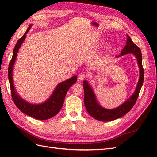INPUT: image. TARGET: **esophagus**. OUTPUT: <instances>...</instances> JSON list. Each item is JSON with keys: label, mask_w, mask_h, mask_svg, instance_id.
<instances>
[{"label": "esophagus", "mask_w": 157, "mask_h": 157, "mask_svg": "<svg viewBox=\"0 0 157 157\" xmlns=\"http://www.w3.org/2000/svg\"><path fill=\"white\" fill-rule=\"evenodd\" d=\"M87 77V75L85 73H80L78 75V78L80 80H83Z\"/></svg>", "instance_id": "obj_1"}]
</instances>
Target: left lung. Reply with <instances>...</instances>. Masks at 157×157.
<instances>
[{"label": "left lung", "instance_id": "8db88e82", "mask_svg": "<svg viewBox=\"0 0 157 157\" xmlns=\"http://www.w3.org/2000/svg\"><path fill=\"white\" fill-rule=\"evenodd\" d=\"M126 54H134L137 59V63L140 67V79L136 91L134 94L128 100L118 107L114 109H106L101 107L96 100V96L92 89L90 86L88 82L84 80L83 87L84 91V105L88 113L95 119L100 121H111L117 119L126 115L134 106L139 96L141 88L144 83V70L142 65V56L141 50L136 46L130 37L127 35L126 45L122 50L120 56Z\"/></svg>", "mask_w": 157, "mask_h": 157}]
</instances>
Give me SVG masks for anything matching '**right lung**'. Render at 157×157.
Here are the masks:
<instances>
[{
    "label": "right lung",
    "mask_w": 157,
    "mask_h": 157,
    "mask_svg": "<svg viewBox=\"0 0 157 157\" xmlns=\"http://www.w3.org/2000/svg\"><path fill=\"white\" fill-rule=\"evenodd\" d=\"M31 27V25L28 27L25 34L17 40L13 48L12 58L10 61V63H9L8 74L11 90V96L15 105L21 112L38 120H47L56 115L59 112L60 109L63 105L66 94H67L69 88L77 82V76H73V77L59 84L48 100L44 103L40 104V105H35V104L27 103L18 96L15 89H14L13 84V66L15 63L18 50L20 48L23 40H25L27 33L29 31Z\"/></svg>",
    "instance_id": "right-lung-1"
}]
</instances>
